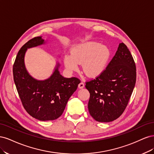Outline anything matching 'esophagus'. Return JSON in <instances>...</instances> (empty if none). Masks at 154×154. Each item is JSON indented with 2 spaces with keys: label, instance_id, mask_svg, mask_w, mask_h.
<instances>
[{
  "label": "esophagus",
  "instance_id": "esophagus-1",
  "mask_svg": "<svg viewBox=\"0 0 154 154\" xmlns=\"http://www.w3.org/2000/svg\"><path fill=\"white\" fill-rule=\"evenodd\" d=\"M84 87H85V84L83 82H81V83H79V85H78L79 88H83Z\"/></svg>",
  "mask_w": 154,
  "mask_h": 154
}]
</instances>
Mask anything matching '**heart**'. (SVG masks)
I'll use <instances>...</instances> for the list:
<instances>
[{
    "instance_id": "1",
    "label": "heart",
    "mask_w": 154,
    "mask_h": 154,
    "mask_svg": "<svg viewBox=\"0 0 154 154\" xmlns=\"http://www.w3.org/2000/svg\"><path fill=\"white\" fill-rule=\"evenodd\" d=\"M110 57L107 46L96 42H87L74 47L71 55L64 57L65 66L69 70H76L78 63H82L83 71L89 77H96L103 72Z\"/></svg>"
}]
</instances>
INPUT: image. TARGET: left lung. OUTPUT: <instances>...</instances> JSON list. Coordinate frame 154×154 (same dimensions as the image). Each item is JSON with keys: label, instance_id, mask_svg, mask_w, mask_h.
<instances>
[{"label": "left lung", "instance_id": "left-lung-1", "mask_svg": "<svg viewBox=\"0 0 154 154\" xmlns=\"http://www.w3.org/2000/svg\"><path fill=\"white\" fill-rule=\"evenodd\" d=\"M136 82V63L127 45L120 43L105 71L85 82L90 93L88 109L91 116L105 123L118 118L128 103Z\"/></svg>", "mask_w": 154, "mask_h": 154}]
</instances>
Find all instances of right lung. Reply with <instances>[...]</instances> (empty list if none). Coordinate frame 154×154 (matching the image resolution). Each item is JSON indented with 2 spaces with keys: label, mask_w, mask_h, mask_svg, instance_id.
<instances>
[{
  "label": "right lung",
  "mask_w": 154,
  "mask_h": 154,
  "mask_svg": "<svg viewBox=\"0 0 154 154\" xmlns=\"http://www.w3.org/2000/svg\"><path fill=\"white\" fill-rule=\"evenodd\" d=\"M44 44L41 36L29 40L18 51L13 64V79L23 106L32 117L40 121L54 120L63 112L70 97L76 91L80 80L66 78L58 71L59 63L47 80L40 81L31 77L24 64L27 48Z\"/></svg>",
  "instance_id": "obj_1"
}]
</instances>
